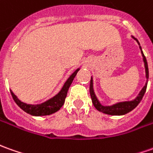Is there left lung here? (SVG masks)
Segmentation results:
<instances>
[{"label": "left lung", "instance_id": "left-lung-1", "mask_svg": "<svg viewBox=\"0 0 153 153\" xmlns=\"http://www.w3.org/2000/svg\"><path fill=\"white\" fill-rule=\"evenodd\" d=\"M136 41L137 42L138 44L140 45L139 42L137 38L133 37ZM140 49L142 50V48L140 46ZM142 57H143V62H144V65H145V69H146V79H148V77H149V72H148V66H147V62H146V57L143 54V52L142 51ZM146 85L147 83H146L145 86L142 88V90H141V92L139 93L138 96L137 98L131 100V101H125V102H120L117 103L116 105H113L111 106H104L102 105L100 101L98 100V99L96 98L95 94L94 92V89H93V79L91 78V80H90V96H91V100H92V103L94 105V106L95 107L96 110H98L99 111L103 112L105 114L107 115H111V116H121V115H125L128 112L131 111L133 109H135L136 107L137 106L138 104L141 102V100H142V97L145 94L146 90Z\"/></svg>", "mask_w": 153, "mask_h": 153}]
</instances>
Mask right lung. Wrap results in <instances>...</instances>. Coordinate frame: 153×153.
<instances>
[{
  "label": "right lung",
  "mask_w": 153,
  "mask_h": 153,
  "mask_svg": "<svg viewBox=\"0 0 153 153\" xmlns=\"http://www.w3.org/2000/svg\"><path fill=\"white\" fill-rule=\"evenodd\" d=\"M79 70V68L76 69L74 72L68 78L67 81L65 82V84L63 86L62 90H60L59 94H56L54 97H53L50 100H47L46 102L42 103L40 105H28L26 103L22 102L21 100H18V98L16 96L15 94H13V92L11 91V96L14 100V101L16 103V105L22 109L25 112H27V114H30L32 116H48L53 113H55L60 110V108L63 106L65 101V98L67 96V93H68V88L72 84L73 80L74 79V77L76 76L77 73Z\"/></svg>",
  "instance_id": "obj_1"
}]
</instances>
